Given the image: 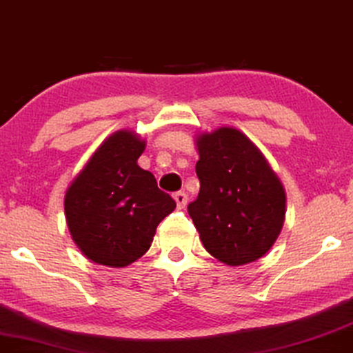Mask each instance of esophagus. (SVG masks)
<instances>
[{
  "label": "esophagus",
  "mask_w": 353,
  "mask_h": 353,
  "mask_svg": "<svg viewBox=\"0 0 353 353\" xmlns=\"http://www.w3.org/2000/svg\"><path fill=\"white\" fill-rule=\"evenodd\" d=\"M173 199H175L178 210H183L186 206V201H188V196L185 194V191H178V193L173 194Z\"/></svg>",
  "instance_id": "esophagus-1"
}]
</instances>
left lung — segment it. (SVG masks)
Here are the masks:
<instances>
[{
  "instance_id": "obj_1",
  "label": "left lung",
  "mask_w": 353,
  "mask_h": 353,
  "mask_svg": "<svg viewBox=\"0 0 353 353\" xmlns=\"http://www.w3.org/2000/svg\"><path fill=\"white\" fill-rule=\"evenodd\" d=\"M199 194L188 204L204 249L229 267L262 259L286 214L283 183L259 147L236 128L196 136Z\"/></svg>"
}]
</instances>
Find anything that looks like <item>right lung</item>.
Listing matches in <instances>:
<instances>
[{
    "label": "right lung",
    "mask_w": 353,
    "mask_h": 353,
    "mask_svg": "<svg viewBox=\"0 0 353 353\" xmlns=\"http://www.w3.org/2000/svg\"><path fill=\"white\" fill-rule=\"evenodd\" d=\"M145 141L134 130L111 134L94 150L65 193L73 242L91 262L128 267L150 249L157 225L176 208L137 165Z\"/></svg>",
    "instance_id": "add662e5"
}]
</instances>
